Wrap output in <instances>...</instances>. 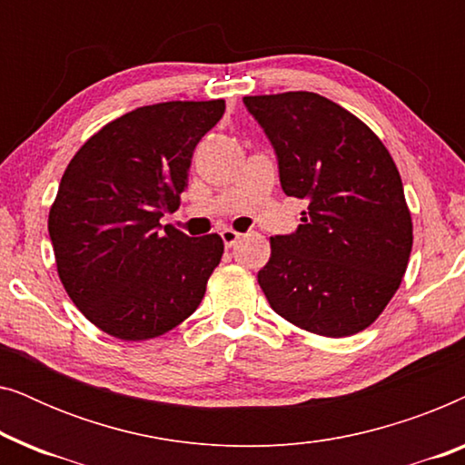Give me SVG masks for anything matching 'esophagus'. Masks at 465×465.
I'll return each instance as SVG.
<instances>
[{
	"instance_id": "obj_1",
	"label": "esophagus",
	"mask_w": 465,
	"mask_h": 465,
	"mask_svg": "<svg viewBox=\"0 0 465 465\" xmlns=\"http://www.w3.org/2000/svg\"><path fill=\"white\" fill-rule=\"evenodd\" d=\"M220 237H222V241H224V245H226V247H232V245L237 243V241H239L241 234H239V232H234V231H231V228H224V231L220 232Z\"/></svg>"
}]
</instances>
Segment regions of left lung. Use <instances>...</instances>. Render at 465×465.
Instances as JSON below:
<instances>
[{"label": "left lung", "mask_w": 465, "mask_h": 465, "mask_svg": "<svg viewBox=\"0 0 465 465\" xmlns=\"http://www.w3.org/2000/svg\"><path fill=\"white\" fill-rule=\"evenodd\" d=\"M243 104L275 150L283 193L309 201L294 232L271 237V258L258 271L266 301L309 332H360L396 294L411 256L396 163L360 118L317 93Z\"/></svg>", "instance_id": "left-lung-1"}]
</instances>
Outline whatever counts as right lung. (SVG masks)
Instances as JSON below:
<instances>
[{"label": "right lung", "instance_id": "right-lung-1", "mask_svg": "<svg viewBox=\"0 0 465 465\" xmlns=\"http://www.w3.org/2000/svg\"><path fill=\"white\" fill-rule=\"evenodd\" d=\"M226 105L137 107L88 139L67 164L48 215L56 271L88 322L123 341L169 332L199 307L220 264L218 234L161 224L180 207L196 143Z\"/></svg>", "mask_w": 465, "mask_h": 465}]
</instances>
